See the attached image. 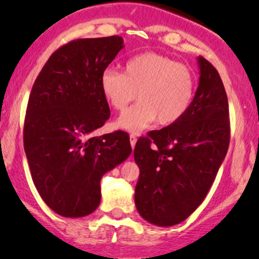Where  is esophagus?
<instances>
[{"instance_id":"1","label":"esophagus","mask_w":259,"mask_h":259,"mask_svg":"<svg viewBox=\"0 0 259 259\" xmlns=\"http://www.w3.org/2000/svg\"><path fill=\"white\" fill-rule=\"evenodd\" d=\"M136 135H134V134H130V145H132V147L134 148L135 147V144H136Z\"/></svg>"}]
</instances>
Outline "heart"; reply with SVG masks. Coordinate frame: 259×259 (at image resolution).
I'll return each instance as SVG.
<instances>
[{
  "mask_svg": "<svg viewBox=\"0 0 259 259\" xmlns=\"http://www.w3.org/2000/svg\"><path fill=\"white\" fill-rule=\"evenodd\" d=\"M100 88L115 111H124L136 97L139 103L118 118L119 129L139 133L154 120L170 125L186 114L194 101L196 78L186 65L168 56L145 52L127 59L124 73L106 68Z\"/></svg>",
  "mask_w": 259,
  "mask_h": 259,
  "instance_id": "obj_1",
  "label": "heart"
}]
</instances>
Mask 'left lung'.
<instances>
[{"label":"left lung","mask_w":259,"mask_h":259,"mask_svg":"<svg viewBox=\"0 0 259 259\" xmlns=\"http://www.w3.org/2000/svg\"><path fill=\"white\" fill-rule=\"evenodd\" d=\"M200 82L190 109L160 130L140 138L134 158L140 168L135 204L158 227L179 224L204 200L230 141L228 97L219 73L198 57Z\"/></svg>","instance_id":"obj_1"}]
</instances>
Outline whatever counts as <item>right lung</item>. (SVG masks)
I'll return each instance as SVG.
<instances>
[{
  "label": "right lung",
  "instance_id": "add662e5",
  "mask_svg": "<svg viewBox=\"0 0 259 259\" xmlns=\"http://www.w3.org/2000/svg\"><path fill=\"white\" fill-rule=\"evenodd\" d=\"M120 36L78 38L55 51L32 85L24 121V150L35 187L53 212L91 214L103 174L132 153L129 135L92 136L111 112L101 73L124 47Z\"/></svg>",
  "mask_w": 259,
  "mask_h": 259
}]
</instances>
